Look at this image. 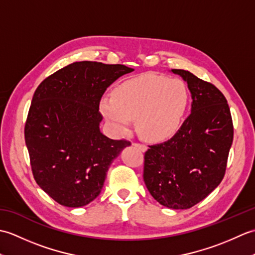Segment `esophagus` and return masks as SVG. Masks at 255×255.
<instances>
[{
  "label": "esophagus",
  "mask_w": 255,
  "mask_h": 255,
  "mask_svg": "<svg viewBox=\"0 0 255 255\" xmlns=\"http://www.w3.org/2000/svg\"><path fill=\"white\" fill-rule=\"evenodd\" d=\"M133 145H134V147L139 148V149L141 150V151H143V152H144L145 150H147V145H144V144H141V143H137V142H134V143H133Z\"/></svg>",
  "instance_id": "34e87169"
}]
</instances>
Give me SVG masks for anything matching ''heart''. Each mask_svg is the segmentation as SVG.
I'll return each mask as SVG.
<instances>
[{
    "label": "heart",
    "instance_id": "1",
    "mask_svg": "<svg viewBox=\"0 0 255 255\" xmlns=\"http://www.w3.org/2000/svg\"><path fill=\"white\" fill-rule=\"evenodd\" d=\"M189 103V92L180 79L142 75L125 81L113 95L102 97L100 108L117 134L127 132L136 119L140 136L161 141L180 128Z\"/></svg>",
    "mask_w": 255,
    "mask_h": 255
}]
</instances>
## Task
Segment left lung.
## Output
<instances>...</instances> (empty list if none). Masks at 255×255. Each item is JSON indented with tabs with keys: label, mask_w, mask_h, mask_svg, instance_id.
I'll return each instance as SVG.
<instances>
[{
	"label": "left lung",
	"mask_w": 255,
	"mask_h": 255,
	"mask_svg": "<svg viewBox=\"0 0 255 255\" xmlns=\"http://www.w3.org/2000/svg\"><path fill=\"white\" fill-rule=\"evenodd\" d=\"M192 94V113L165 142L149 145L143 181L152 197L172 209H187L217 187L234 140L228 103L214 84L186 70L172 69Z\"/></svg>",
	"instance_id": "1"
}]
</instances>
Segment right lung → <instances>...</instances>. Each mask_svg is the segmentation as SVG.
Wrapping results in <instances>:
<instances>
[{
  "instance_id": "right-lung-1",
  "label": "right lung",
  "mask_w": 255,
  "mask_h": 255,
  "mask_svg": "<svg viewBox=\"0 0 255 255\" xmlns=\"http://www.w3.org/2000/svg\"><path fill=\"white\" fill-rule=\"evenodd\" d=\"M133 69L80 61L38 85L25 124V142L36 183L66 207H82L99 196L106 173L127 140L100 130V102L106 89Z\"/></svg>"
}]
</instances>
